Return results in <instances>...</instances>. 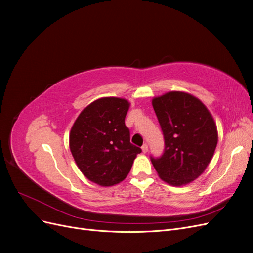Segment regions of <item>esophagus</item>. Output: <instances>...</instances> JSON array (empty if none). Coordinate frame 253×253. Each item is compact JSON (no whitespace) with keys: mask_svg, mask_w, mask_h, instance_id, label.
Segmentation results:
<instances>
[{"mask_svg":"<svg viewBox=\"0 0 253 253\" xmlns=\"http://www.w3.org/2000/svg\"><path fill=\"white\" fill-rule=\"evenodd\" d=\"M141 150H142V152L143 153H147L148 152V150H149V148H148V144L147 143H144L142 147H141Z\"/></svg>","mask_w":253,"mask_h":253,"instance_id":"1","label":"esophagus"}]
</instances>
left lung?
I'll return each mask as SVG.
<instances>
[{
  "label": "left lung",
  "mask_w": 253,
  "mask_h": 253,
  "mask_svg": "<svg viewBox=\"0 0 253 253\" xmlns=\"http://www.w3.org/2000/svg\"><path fill=\"white\" fill-rule=\"evenodd\" d=\"M152 105L164 133L165 151L151 162L165 182L187 185L211 162L218 139L215 121L200 99L185 91L154 97Z\"/></svg>",
  "instance_id": "8db88e82"
}]
</instances>
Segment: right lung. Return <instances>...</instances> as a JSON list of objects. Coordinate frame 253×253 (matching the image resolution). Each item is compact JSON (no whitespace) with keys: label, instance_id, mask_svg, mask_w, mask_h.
Returning <instances> with one entry per match:
<instances>
[{"label":"right lung","instance_id":"right-lung-1","mask_svg":"<svg viewBox=\"0 0 253 253\" xmlns=\"http://www.w3.org/2000/svg\"><path fill=\"white\" fill-rule=\"evenodd\" d=\"M126 99L103 97L84 109L70 133V149L79 170L101 187L124 180L141 149L129 142Z\"/></svg>","mask_w":253,"mask_h":253}]
</instances>
